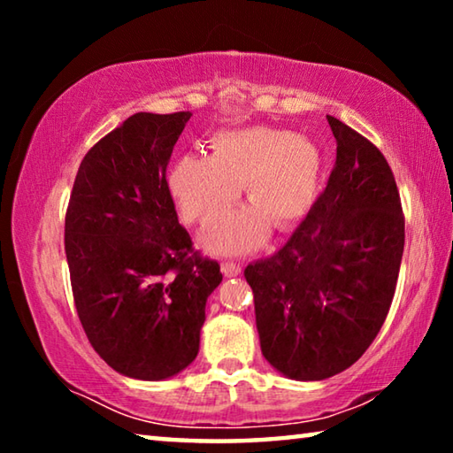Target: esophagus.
Here are the masks:
<instances>
[{
    "label": "esophagus",
    "instance_id": "34e87169",
    "mask_svg": "<svg viewBox=\"0 0 453 453\" xmlns=\"http://www.w3.org/2000/svg\"><path fill=\"white\" fill-rule=\"evenodd\" d=\"M221 273H224L226 278H235V275L242 273V265L234 262H224L221 264Z\"/></svg>",
    "mask_w": 453,
    "mask_h": 453
}]
</instances>
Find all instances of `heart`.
<instances>
[{"instance_id": "obj_1", "label": "heart", "mask_w": 453, "mask_h": 453, "mask_svg": "<svg viewBox=\"0 0 453 453\" xmlns=\"http://www.w3.org/2000/svg\"><path fill=\"white\" fill-rule=\"evenodd\" d=\"M319 180L321 151L310 137L256 126L213 135L208 159L180 157L167 186L189 221L227 211L243 186L250 208L213 219L202 232L211 254L234 256L257 248L270 226L288 232L300 224L316 202Z\"/></svg>"}]
</instances>
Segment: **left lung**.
<instances>
[{
    "mask_svg": "<svg viewBox=\"0 0 453 453\" xmlns=\"http://www.w3.org/2000/svg\"><path fill=\"white\" fill-rule=\"evenodd\" d=\"M337 142L324 194L272 257L245 267L264 357L297 381L348 370L392 305L403 256V213L386 157L327 116Z\"/></svg>",
    "mask_w": 453,
    "mask_h": 453,
    "instance_id": "8db88e82",
    "label": "left lung"
}]
</instances>
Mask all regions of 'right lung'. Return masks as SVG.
Masks as SVG:
<instances>
[{
  "label": "right lung",
  "instance_id": "obj_1",
  "mask_svg": "<svg viewBox=\"0 0 453 453\" xmlns=\"http://www.w3.org/2000/svg\"><path fill=\"white\" fill-rule=\"evenodd\" d=\"M189 111L127 118L91 148L65 213L75 310L91 346L118 373L159 381L199 351L218 262L194 254L165 180Z\"/></svg>",
  "mask_w": 453,
  "mask_h": 453
}]
</instances>
